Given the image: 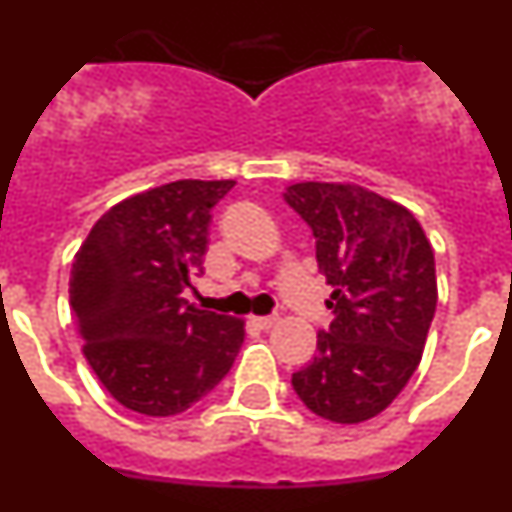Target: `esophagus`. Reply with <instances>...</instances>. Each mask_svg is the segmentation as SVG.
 I'll use <instances>...</instances> for the list:
<instances>
[{"label": "esophagus", "instance_id": "34e87169", "mask_svg": "<svg viewBox=\"0 0 512 512\" xmlns=\"http://www.w3.org/2000/svg\"><path fill=\"white\" fill-rule=\"evenodd\" d=\"M277 315H264V318H251V323L256 325V328L259 330H269V328H274V325H277Z\"/></svg>", "mask_w": 512, "mask_h": 512}]
</instances>
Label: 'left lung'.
<instances>
[{"mask_svg": "<svg viewBox=\"0 0 512 512\" xmlns=\"http://www.w3.org/2000/svg\"><path fill=\"white\" fill-rule=\"evenodd\" d=\"M284 200L312 228L336 315L292 387L320 418L364 423L400 395L423 356L438 302L431 241L408 207L359 184L300 182Z\"/></svg>", "mask_w": 512, "mask_h": 512, "instance_id": "obj_1", "label": "left lung"}]
</instances>
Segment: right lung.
<instances>
[{"label":"right lung","instance_id":"add662e5","mask_svg":"<svg viewBox=\"0 0 512 512\" xmlns=\"http://www.w3.org/2000/svg\"><path fill=\"white\" fill-rule=\"evenodd\" d=\"M233 179H179L117 202L74 256L69 302L104 390L151 418L184 413L230 372L241 318L184 300L202 274L212 207Z\"/></svg>","mask_w":512,"mask_h":512}]
</instances>
